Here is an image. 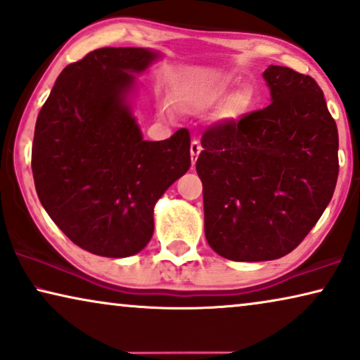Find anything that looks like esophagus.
I'll use <instances>...</instances> for the list:
<instances>
[{"label": "esophagus", "mask_w": 360, "mask_h": 360, "mask_svg": "<svg viewBox=\"0 0 360 360\" xmlns=\"http://www.w3.org/2000/svg\"><path fill=\"white\" fill-rule=\"evenodd\" d=\"M200 152H201V144L198 141H193L191 142V146H190V155H191V164H196V160H198V155H200Z\"/></svg>", "instance_id": "esophagus-1"}]
</instances>
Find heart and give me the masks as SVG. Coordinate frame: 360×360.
Returning a JSON list of instances; mask_svg holds the SVG:
<instances>
[{
	"instance_id": "b5f03b06",
	"label": "heart",
	"mask_w": 360,
	"mask_h": 360,
	"mask_svg": "<svg viewBox=\"0 0 360 360\" xmlns=\"http://www.w3.org/2000/svg\"><path fill=\"white\" fill-rule=\"evenodd\" d=\"M228 91V83H213V85L206 86L205 90L196 93V95L190 100V103L200 108H210L214 106L216 103H219L220 100L223 99L224 101L221 102L218 111H216L214 120L218 121L219 124H236V122L244 120V117L252 111V108L255 105V95L252 88L249 86L238 88V90L226 97Z\"/></svg>"
}]
</instances>
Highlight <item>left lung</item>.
Masks as SVG:
<instances>
[{"mask_svg":"<svg viewBox=\"0 0 360 360\" xmlns=\"http://www.w3.org/2000/svg\"><path fill=\"white\" fill-rule=\"evenodd\" d=\"M272 103L201 137L205 236L221 257L274 260L292 252L336 188L338 127L321 88L288 67L264 72Z\"/></svg>","mask_w":360,"mask_h":360,"instance_id":"8db88e82","label":"left lung"}]
</instances>
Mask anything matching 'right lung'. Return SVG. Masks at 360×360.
Returning a JSON list of instances; mask_svg holds the SVG:
<instances>
[{"label": "right lung", "instance_id": "obj_1", "mask_svg": "<svg viewBox=\"0 0 360 360\" xmlns=\"http://www.w3.org/2000/svg\"><path fill=\"white\" fill-rule=\"evenodd\" d=\"M142 47L96 49L63 68L37 116L32 175L62 233L88 252L129 257L154 234V206L190 169V134L144 141L132 115L137 73L159 60Z\"/></svg>", "mask_w": 360, "mask_h": 360}]
</instances>
